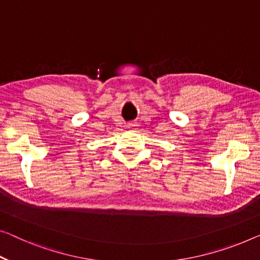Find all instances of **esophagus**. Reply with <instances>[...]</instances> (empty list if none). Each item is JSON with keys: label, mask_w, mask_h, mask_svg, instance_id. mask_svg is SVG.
<instances>
[{"label": "esophagus", "mask_w": 260, "mask_h": 260, "mask_svg": "<svg viewBox=\"0 0 260 260\" xmlns=\"http://www.w3.org/2000/svg\"><path fill=\"white\" fill-rule=\"evenodd\" d=\"M127 127H128V128H131V129H135L138 127V125L135 122H129L128 125H127Z\"/></svg>", "instance_id": "esophagus-1"}]
</instances>
